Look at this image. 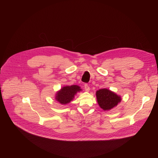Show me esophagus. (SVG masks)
I'll return each instance as SVG.
<instances>
[{
	"instance_id": "esophagus-1",
	"label": "esophagus",
	"mask_w": 158,
	"mask_h": 158,
	"mask_svg": "<svg viewBox=\"0 0 158 158\" xmlns=\"http://www.w3.org/2000/svg\"><path fill=\"white\" fill-rule=\"evenodd\" d=\"M84 88H85V91H89L90 87H89V86L87 84H84Z\"/></svg>"
}]
</instances>
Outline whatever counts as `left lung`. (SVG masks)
<instances>
[{"mask_svg":"<svg viewBox=\"0 0 158 158\" xmlns=\"http://www.w3.org/2000/svg\"><path fill=\"white\" fill-rule=\"evenodd\" d=\"M96 97L99 106L104 110H110L121 102V97L107 89H99L96 92Z\"/></svg>","mask_w":158,"mask_h":158,"instance_id":"1","label":"left lung"}]
</instances>
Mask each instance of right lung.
Returning a JSON list of instances; mask_svg holds the SVG:
<instances>
[{
  "instance_id": "add662e5",
  "label": "right lung",
  "mask_w": 158,
  "mask_h": 158,
  "mask_svg": "<svg viewBox=\"0 0 158 158\" xmlns=\"http://www.w3.org/2000/svg\"><path fill=\"white\" fill-rule=\"evenodd\" d=\"M80 91H81V89L76 85L65 86L57 93L56 99L60 104H66L70 102L74 98V95L77 92Z\"/></svg>"
}]
</instances>
